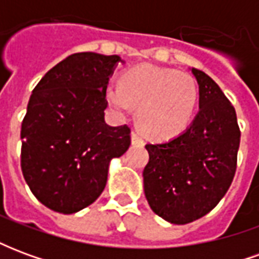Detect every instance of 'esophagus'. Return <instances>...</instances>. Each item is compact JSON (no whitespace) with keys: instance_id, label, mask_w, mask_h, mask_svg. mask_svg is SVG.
Masks as SVG:
<instances>
[{"instance_id":"esophagus-1","label":"esophagus","mask_w":259,"mask_h":259,"mask_svg":"<svg viewBox=\"0 0 259 259\" xmlns=\"http://www.w3.org/2000/svg\"><path fill=\"white\" fill-rule=\"evenodd\" d=\"M132 143L135 144V146H144V140H143V137L140 136L139 132H132Z\"/></svg>"}]
</instances>
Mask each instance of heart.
Segmentation results:
<instances>
[{"mask_svg":"<svg viewBox=\"0 0 259 259\" xmlns=\"http://www.w3.org/2000/svg\"><path fill=\"white\" fill-rule=\"evenodd\" d=\"M198 98V89L190 74L175 69L140 65L120 77L119 85H109L107 100L118 112L137 107V123L154 140L180 135L190 124Z\"/></svg>","mask_w":259,"mask_h":259,"instance_id":"b5f03b06","label":"heart"}]
</instances>
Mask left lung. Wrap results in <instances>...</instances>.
<instances>
[{
    "mask_svg": "<svg viewBox=\"0 0 259 259\" xmlns=\"http://www.w3.org/2000/svg\"><path fill=\"white\" fill-rule=\"evenodd\" d=\"M191 72L200 111L182 135L147 144L150 161L143 170L151 209L175 225L197 221L218 205L233 182L240 146L234 107L208 74Z\"/></svg>",
    "mask_w": 259,
    "mask_h": 259,
    "instance_id": "1",
    "label": "left lung"
}]
</instances>
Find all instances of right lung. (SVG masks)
I'll list each match as a JSON object with an SVG mask.
<instances>
[{"instance_id": "right-lung-1", "label": "right lung", "mask_w": 259, "mask_h": 259, "mask_svg": "<svg viewBox=\"0 0 259 259\" xmlns=\"http://www.w3.org/2000/svg\"><path fill=\"white\" fill-rule=\"evenodd\" d=\"M118 55L77 53L44 74L22 122L20 166L41 204L74 213L100 197L112 158L130 146L127 124L105 123L107 85Z\"/></svg>"}]
</instances>
